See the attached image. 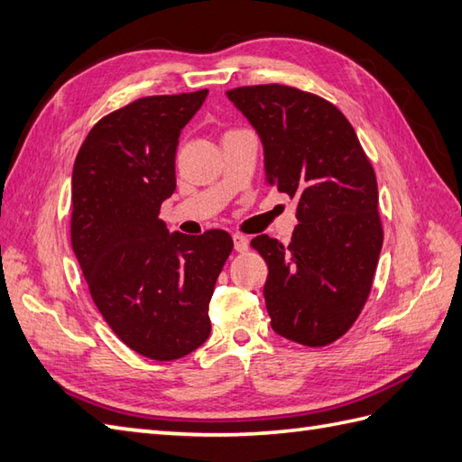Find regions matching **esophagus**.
<instances>
[{
  "label": "esophagus",
  "instance_id": "1",
  "mask_svg": "<svg viewBox=\"0 0 462 462\" xmlns=\"http://www.w3.org/2000/svg\"><path fill=\"white\" fill-rule=\"evenodd\" d=\"M233 243H235V251L237 253H245L246 249H249V239L243 237V235H239V233L233 235Z\"/></svg>",
  "mask_w": 462,
  "mask_h": 462
}]
</instances>
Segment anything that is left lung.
Listing matches in <instances>:
<instances>
[{
  "mask_svg": "<svg viewBox=\"0 0 462 462\" xmlns=\"http://www.w3.org/2000/svg\"><path fill=\"white\" fill-rule=\"evenodd\" d=\"M227 97L261 134L266 184L298 199L290 245L251 241L268 264L270 325L294 343L329 345L353 328L373 288L384 239L374 168L328 99L284 84Z\"/></svg>",
  "mask_w": 462,
  "mask_h": 462,
  "instance_id": "left-lung-1",
  "label": "left lung"
}]
</instances>
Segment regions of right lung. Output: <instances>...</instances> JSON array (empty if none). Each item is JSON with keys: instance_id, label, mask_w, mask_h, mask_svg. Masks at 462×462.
Segmentation results:
<instances>
[{"instance_id": "1", "label": "right lung", "mask_w": 462, "mask_h": 462, "mask_svg": "<svg viewBox=\"0 0 462 462\" xmlns=\"http://www.w3.org/2000/svg\"><path fill=\"white\" fill-rule=\"evenodd\" d=\"M206 96H149L111 111L72 171L70 239L89 294L123 343L161 363L206 343L209 300L233 251L227 231L171 235L159 217L176 189L180 131Z\"/></svg>"}]
</instances>
